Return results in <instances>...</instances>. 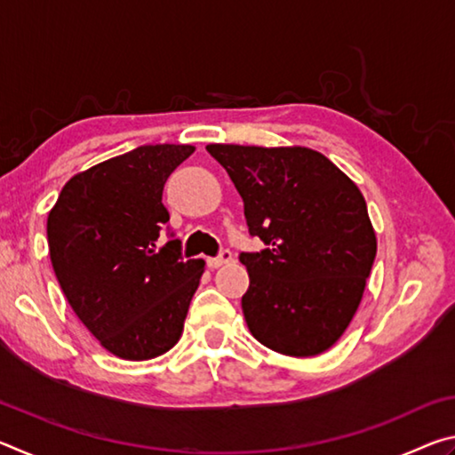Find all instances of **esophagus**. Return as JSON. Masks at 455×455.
Returning a JSON list of instances; mask_svg holds the SVG:
<instances>
[{"label":"esophagus","instance_id":"34e87169","mask_svg":"<svg viewBox=\"0 0 455 455\" xmlns=\"http://www.w3.org/2000/svg\"><path fill=\"white\" fill-rule=\"evenodd\" d=\"M230 259H233V255H230V251L225 249L219 257H209V259H206V265H209V268H219L222 265L230 263Z\"/></svg>","mask_w":455,"mask_h":455}]
</instances>
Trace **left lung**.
I'll return each instance as SVG.
<instances>
[{
  "instance_id": "8db88e82",
  "label": "left lung",
  "mask_w": 455,
  "mask_h": 455,
  "mask_svg": "<svg viewBox=\"0 0 455 455\" xmlns=\"http://www.w3.org/2000/svg\"><path fill=\"white\" fill-rule=\"evenodd\" d=\"M244 203L249 233L267 244L243 252V313L259 343L313 357L341 339L363 297L377 238L365 198L347 174L305 146L209 144Z\"/></svg>"
}]
</instances>
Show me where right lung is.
I'll return each instance as SVG.
<instances>
[{
  "instance_id": "add662e5",
  "label": "right lung",
  "mask_w": 455,
  "mask_h": 455,
  "mask_svg": "<svg viewBox=\"0 0 455 455\" xmlns=\"http://www.w3.org/2000/svg\"><path fill=\"white\" fill-rule=\"evenodd\" d=\"M195 146L148 144L74 174L48 214L53 273L78 319L112 355L146 361L172 349L204 273L180 241L156 251L163 190Z\"/></svg>"
}]
</instances>
